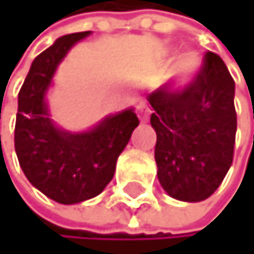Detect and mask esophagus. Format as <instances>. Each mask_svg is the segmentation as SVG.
<instances>
[{"mask_svg": "<svg viewBox=\"0 0 254 254\" xmlns=\"http://www.w3.org/2000/svg\"><path fill=\"white\" fill-rule=\"evenodd\" d=\"M136 113H138V116H140L141 121H148L149 114H151V108H149V105L146 102H143V100H141V102L138 103V106H136Z\"/></svg>", "mask_w": 254, "mask_h": 254, "instance_id": "34e87169", "label": "esophagus"}]
</instances>
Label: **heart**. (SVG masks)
<instances>
[{"mask_svg":"<svg viewBox=\"0 0 254 254\" xmlns=\"http://www.w3.org/2000/svg\"><path fill=\"white\" fill-rule=\"evenodd\" d=\"M200 66H202V59L197 52L186 51V52L180 54L177 60H175V66H173L175 81L178 84L189 82L197 73H199Z\"/></svg>","mask_w":254,"mask_h":254,"instance_id":"1","label":"heart"}]
</instances>
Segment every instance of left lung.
Wrapping results in <instances>:
<instances>
[{
    "label": "left lung",
    "instance_id": "1",
    "mask_svg": "<svg viewBox=\"0 0 254 254\" xmlns=\"http://www.w3.org/2000/svg\"><path fill=\"white\" fill-rule=\"evenodd\" d=\"M234 89L221 57L205 52L199 73L183 87L167 84L148 95L157 178L173 199L200 202L223 183L237 132Z\"/></svg>",
    "mask_w": 254,
    "mask_h": 254
}]
</instances>
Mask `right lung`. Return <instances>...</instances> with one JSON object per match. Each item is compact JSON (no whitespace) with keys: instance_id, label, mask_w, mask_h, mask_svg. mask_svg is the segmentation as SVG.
I'll use <instances>...</instances> for the list:
<instances>
[{"instance_id":"right-lung-1","label":"right lung","mask_w":254,"mask_h":254,"mask_svg":"<svg viewBox=\"0 0 254 254\" xmlns=\"http://www.w3.org/2000/svg\"><path fill=\"white\" fill-rule=\"evenodd\" d=\"M89 31L59 38L41 52L18 92L14 146L25 177L59 203L98 195L113 180L116 160L140 124L132 110L106 118L87 133H66L47 118L44 94L54 71L71 46Z\"/></svg>"}]
</instances>
